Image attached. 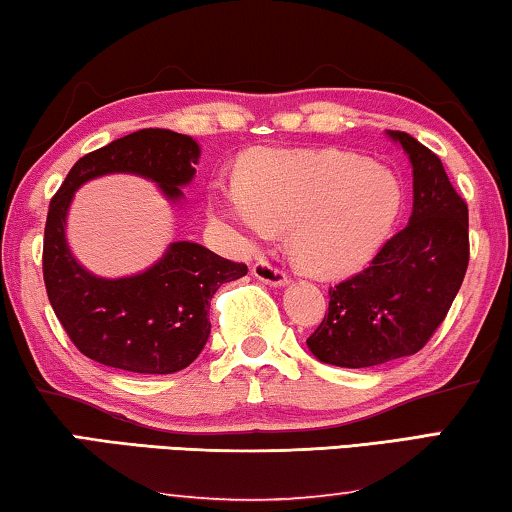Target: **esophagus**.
<instances>
[{
	"mask_svg": "<svg viewBox=\"0 0 512 512\" xmlns=\"http://www.w3.org/2000/svg\"><path fill=\"white\" fill-rule=\"evenodd\" d=\"M251 274H254L258 281L270 283V286H283V283H288L286 270H281L279 265H274L270 261L254 263V267H251Z\"/></svg>",
	"mask_w": 512,
	"mask_h": 512,
	"instance_id": "esophagus-1",
	"label": "esophagus"
}]
</instances>
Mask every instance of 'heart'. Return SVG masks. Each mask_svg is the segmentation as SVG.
Returning <instances> with one entry per match:
<instances>
[{"label":"heart","mask_w":512,"mask_h":512,"mask_svg":"<svg viewBox=\"0 0 512 512\" xmlns=\"http://www.w3.org/2000/svg\"><path fill=\"white\" fill-rule=\"evenodd\" d=\"M403 190L387 169L343 151L258 155L242 183L217 206L242 240L267 242L290 229V251L304 270L341 274L371 258L396 222Z\"/></svg>","instance_id":"1"}]
</instances>
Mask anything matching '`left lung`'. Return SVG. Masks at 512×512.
<instances>
[{
	"label": "left lung",
	"mask_w": 512,
	"mask_h": 512,
	"mask_svg": "<svg viewBox=\"0 0 512 512\" xmlns=\"http://www.w3.org/2000/svg\"><path fill=\"white\" fill-rule=\"evenodd\" d=\"M414 167V208L364 270L329 286V309L306 345L320 361L368 368L410 357L442 325L469 265V210L439 157L389 132Z\"/></svg>",
	"instance_id": "8db88e82"
}]
</instances>
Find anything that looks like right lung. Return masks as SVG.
Wrapping results in <instances>:
<instances>
[{
    "instance_id": "add662e5",
    "label": "right lung",
    "mask_w": 512,
    "mask_h": 512,
    "mask_svg": "<svg viewBox=\"0 0 512 512\" xmlns=\"http://www.w3.org/2000/svg\"><path fill=\"white\" fill-rule=\"evenodd\" d=\"M199 164L187 135L144 128L86 153L52 196L43 240L47 300L75 348L98 364L130 373L167 375L199 357L210 336V300L226 281L247 274L194 242H174L151 270L125 279H98L77 265L64 235L66 212L86 180L125 171L155 180L171 201L183 196Z\"/></svg>"
}]
</instances>
